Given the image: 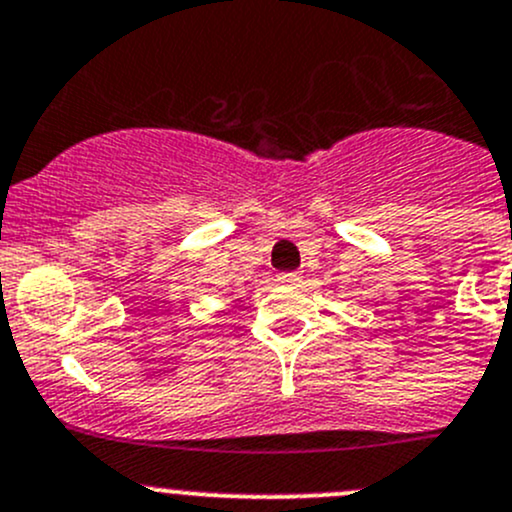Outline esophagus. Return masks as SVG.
Segmentation results:
<instances>
[{
  "label": "esophagus",
  "instance_id": "34e87169",
  "mask_svg": "<svg viewBox=\"0 0 512 512\" xmlns=\"http://www.w3.org/2000/svg\"><path fill=\"white\" fill-rule=\"evenodd\" d=\"M300 278H303V273L293 271V273H283V276H278V281H283V283H298Z\"/></svg>",
  "mask_w": 512,
  "mask_h": 512
}]
</instances>
